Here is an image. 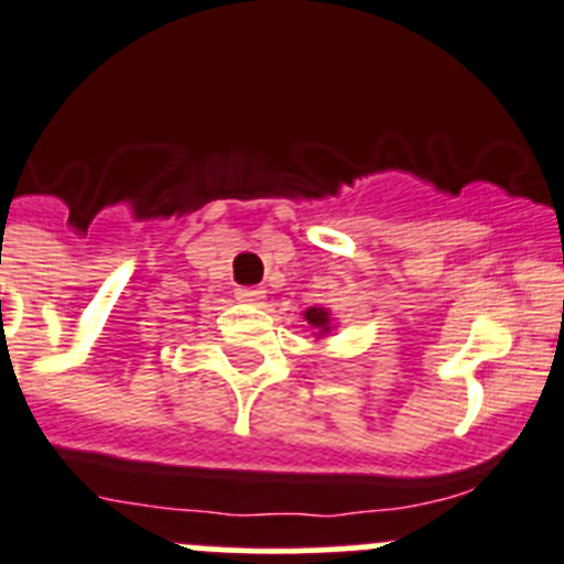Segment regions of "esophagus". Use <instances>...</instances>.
Listing matches in <instances>:
<instances>
[{"mask_svg":"<svg viewBox=\"0 0 564 564\" xmlns=\"http://www.w3.org/2000/svg\"><path fill=\"white\" fill-rule=\"evenodd\" d=\"M236 300H241V303H261L264 300V289L239 286L236 289Z\"/></svg>","mask_w":564,"mask_h":564,"instance_id":"esophagus-1","label":"esophagus"}]
</instances>
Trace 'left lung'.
<instances>
[{"instance_id":"1","label":"left lung","mask_w":564,"mask_h":564,"mask_svg":"<svg viewBox=\"0 0 564 564\" xmlns=\"http://www.w3.org/2000/svg\"><path fill=\"white\" fill-rule=\"evenodd\" d=\"M306 319L314 325V328L328 330V312H325V308H308Z\"/></svg>"}]
</instances>
